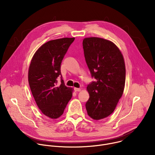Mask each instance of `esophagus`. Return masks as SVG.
I'll list each match as a JSON object with an SVG mask.
<instances>
[{
    "mask_svg": "<svg viewBox=\"0 0 155 155\" xmlns=\"http://www.w3.org/2000/svg\"><path fill=\"white\" fill-rule=\"evenodd\" d=\"M74 90L75 91H81V88H78V87H75Z\"/></svg>",
    "mask_w": 155,
    "mask_h": 155,
    "instance_id": "34e87169",
    "label": "esophagus"
}]
</instances>
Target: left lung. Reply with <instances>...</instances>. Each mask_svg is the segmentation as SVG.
I'll list each match as a JSON object with an SVG mask.
<instances>
[{
	"mask_svg": "<svg viewBox=\"0 0 155 155\" xmlns=\"http://www.w3.org/2000/svg\"><path fill=\"white\" fill-rule=\"evenodd\" d=\"M83 47L87 67L96 80L86 87L90 98L86 109L92 119L99 120L114 112L123 95L126 79L124 60L115 44L102 38H84Z\"/></svg>",
	"mask_w": 155,
	"mask_h": 155,
	"instance_id": "8db88e82",
	"label": "left lung"
}]
</instances>
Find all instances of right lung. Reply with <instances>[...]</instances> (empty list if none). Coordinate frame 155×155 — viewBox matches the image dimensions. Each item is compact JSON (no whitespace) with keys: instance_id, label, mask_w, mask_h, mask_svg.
I'll return each mask as SVG.
<instances>
[{"instance_id":"obj_1","label":"right lung","mask_w":155,"mask_h":155,"mask_svg":"<svg viewBox=\"0 0 155 155\" xmlns=\"http://www.w3.org/2000/svg\"><path fill=\"white\" fill-rule=\"evenodd\" d=\"M75 38L50 40L34 53L28 71V81L32 96L43 114L51 119L59 118L71 99L74 89L61 84V64Z\"/></svg>"}]
</instances>
